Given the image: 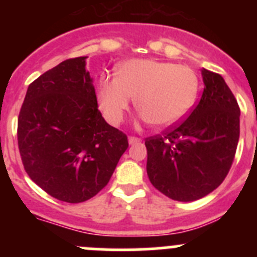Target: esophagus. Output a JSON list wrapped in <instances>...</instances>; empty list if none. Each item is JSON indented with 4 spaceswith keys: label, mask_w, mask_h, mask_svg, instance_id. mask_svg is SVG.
Wrapping results in <instances>:
<instances>
[{
    "label": "esophagus",
    "mask_w": 257,
    "mask_h": 257,
    "mask_svg": "<svg viewBox=\"0 0 257 257\" xmlns=\"http://www.w3.org/2000/svg\"><path fill=\"white\" fill-rule=\"evenodd\" d=\"M142 140L139 139V138H134V136H130L128 138V144L130 145H134V144H138V143H140Z\"/></svg>",
    "instance_id": "esophagus-1"
}]
</instances>
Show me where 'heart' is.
Wrapping results in <instances>:
<instances>
[{"instance_id":"1","label":"heart","mask_w":257,"mask_h":257,"mask_svg":"<svg viewBox=\"0 0 257 257\" xmlns=\"http://www.w3.org/2000/svg\"><path fill=\"white\" fill-rule=\"evenodd\" d=\"M198 91V76L188 65L134 59L118 65L114 79L99 81L96 101L104 118L114 126L123 121L134 99L142 121L169 127L192 110Z\"/></svg>"}]
</instances>
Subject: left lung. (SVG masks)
Returning a JSON list of instances; mask_svg holds the SVG:
<instances>
[{"label": "left lung", "instance_id": "8db88e82", "mask_svg": "<svg viewBox=\"0 0 257 257\" xmlns=\"http://www.w3.org/2000/svg\"><path fill=\"white\" fill-rule=\"evenodd\" d=\"M205 88L192 114L162 136L145 140L147 174L174 201L192 202L228 175L239 139L240 110L220 74L202 68Z\"/></svg>", "mask_w": 257, "mask_h": 257}]
</instances>
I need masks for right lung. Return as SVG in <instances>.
<instances>
[{"label": "right lung", "instance_id": "1", "mask_svg": "<svg viewBox=\"0 0 257 257\" xmlns=\"http://www.w3.org/2000/svg\"><path fill=\"white\" fill-rule=\"evenodd\" d=\"M87 56L68 59L29 85L18 144L29 178L59 201L92 198L112 178L127 136L97 109Z\"/></svg>", "mask_w": 257, "mask_h": 257}]
</instances>
